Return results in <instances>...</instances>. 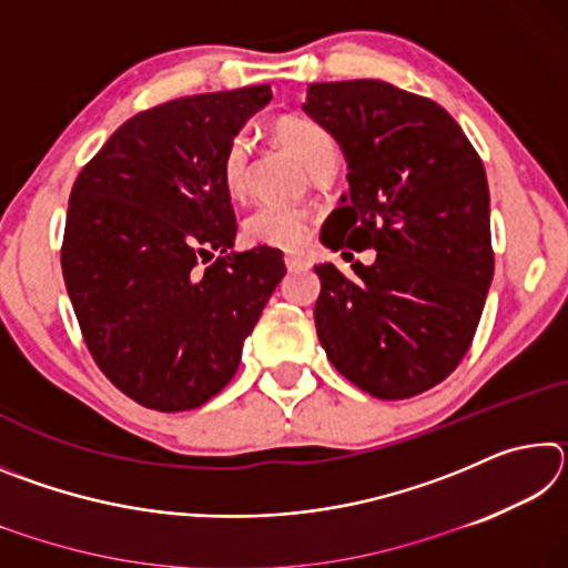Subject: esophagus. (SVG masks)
Wrapping results in <instances>:
<instances>
[{
    "instance_id": "1",
    "label": "esophagus",
    "mask_w": 568,
    "mask_h": 568,
    "mask_svg": "<svg viewBox=\"0 0 568 568\" xmlns=\"http://www.w3.org/2000/svg\"><path fill=\"white\" fill-rule=\"evenodd\" d=\"M285 265H287V271H301V267H307V261L303 255L291 253V255H285Z\"/></svg>"
}]
</instances>
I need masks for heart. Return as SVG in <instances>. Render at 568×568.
I'll return each mask as SVG.
<instances>
[{
  "label": "heart",
  "mask_w": 568,
  "mask_h": 568,
  "mask_svg": "<svg viewBox=\"0 0 568 568\" xmlns=\"http://www.w3.org/2000/svg\"><path fill=\"white\" fill-rule=\"evenodd\" d=\"M275 134L283 145L293 152L301 162H311L323 148L333 145L328 132L321 124L301 118H285L275 124ZM247 165H250V140L245 134H235L227 142L223 152V162H220V172H223V182L227 192L233 195H243L247 187ZM245 233L253 243L283 247V250H297L307 243L311 235V220L305 213L287 205H263L257 207L253 215L247 217Z\"/></svg>",
  "instance_id": "1"
}]
</instances>
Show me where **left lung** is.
<instances>
[{"label":"left lung","instance_id":"obj_1","mask_svg":"<svg viewBox=\"0 0 568 568\" xmlns=\"http://www.w3.org/2000/svg\"><path fill=\"white\" fill-rule=\"evenodd\" d=\"M303 112L348 162L323 245L376 250L351 275L315 265L321 345L371 396H418L466 355L494 281L484 162L440 104L381 80L313 82Z\"/></svg>","mask_w":568,"mask_h":568}]
</instances>
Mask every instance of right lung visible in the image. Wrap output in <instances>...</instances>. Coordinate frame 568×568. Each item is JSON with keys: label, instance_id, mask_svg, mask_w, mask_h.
Wrapping results in <instances>:
<instances>
[{"label": "right lung", "instance_id": "right-lung-1", "mask_svg": "<svg viewBox=\"0 0 568 568\" xmlns=\"http://www.w3.org/2000/svg\"><path fill=\"white\" fill-rule=\"evenodd\" d=\"M271 84L192 94L134 114L74 180L62 275L94 363L140 406L200 408L237 373L285 275L283 253H235L220 172Z\"/></svg>", "mask_w": 568, "mask_h": 568}]
</instances>
